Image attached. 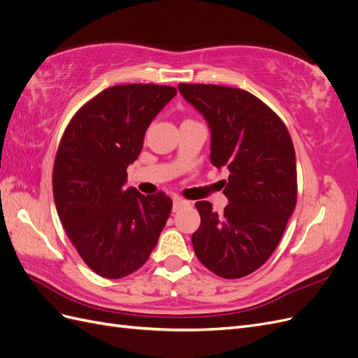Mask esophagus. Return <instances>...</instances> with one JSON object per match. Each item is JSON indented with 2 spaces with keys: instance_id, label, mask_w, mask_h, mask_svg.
Masks as SVG:
<instances>
[{
  "instance_id": "esophagus-1",
  "label": "esophagus",
  "mask_w": 358,
  "mask_h": 358,
  "mask_svg": "<svg viewBox=\"0 0 358 358\" xmlns=\"http://www.w3.org/2000/svg\"><path fill=\"white\" fill-rule=\"evenodd\" d=\"M189 204V201H187V200H183V199H180V197H173V210H179L180 208H183V206H188Z\"/></svg>"
}]
</instances>
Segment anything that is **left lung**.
Instances as JSON below:
<instances>
[{"mask_svg": "<svg viewBox=\"0 0 358 358\" xmlns=\"http://www.w3.org/2000/svg\"><path fill=\"white\" fill-rule=\"evenodd\" d=\"M178 88L208 122L210 162L230 171L221 215L209 201L196 203L201 222L192 234L194 252L215 275L243 278L273 254L294 212V146L284 122L252 94L200 83Z\"/></svg>", "mask_w": 358, "mask_h": 358, "instance_id": "8db88e82", "label": "left lung"}]
</instances>
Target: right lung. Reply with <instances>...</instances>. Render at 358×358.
Masks as SVG:
<instances>
[{
    "label": "right lung",
    "mask_w": 358,
    "mask_h": 358,
    "mask_svg": "<svg viewBox=\"0 0 358 358\" xmlns=\"http://www.w3.org/2000/svg\"><path fill=\"white\" fill-rule=\"evenodd\" d=\"M178 91L159 85L107 88L73 116L53 167V199L69 239L95 273L119 279L142 267L170 216L164 192L125 188L146 129Z\"/></svg>",
    "instance_id": "right-lung-1"
}]
</instances>
